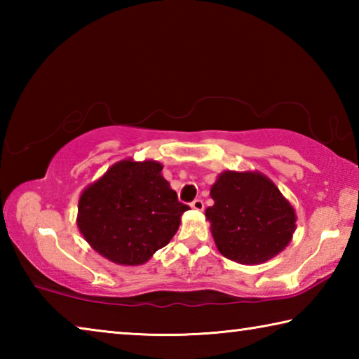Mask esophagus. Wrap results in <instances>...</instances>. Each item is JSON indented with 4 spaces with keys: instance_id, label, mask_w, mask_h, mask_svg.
Wrapping results in <instances>:
<instances>
[{
    "instance_id": "34e87169",
    "label": "esophagus",
    "mask_w": 359,
    "mask_h": 359,
    "mask_svg": "<svg viewBox=\"0 0 359 359\" xmlns=\"http://www.w3.org/2000/svg\"><path fill=\"white\" fill-rule=\"evenodd\" d=\"M191 208H193L194 210H203V209H204L203 199H194V201L191 203Z\"/></svg>"
}]
</instances>
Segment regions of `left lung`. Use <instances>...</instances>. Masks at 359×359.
Returning <instances> with one entry per match:
<instances>
[{
  "instance_id": "obj_1",
  "label": "left lung",
  "mask_w": 359,
  "mask_h": 359,
  "mask_svg": "<svg viewBox=\"0 0 359 359\" xmlns=\"http://www.w3.org/2000/svg\"><path fill=\"white\" fill-rule=\"evenodd\" d=\"M205 209L215 245L241 264H261L290 244L296 214L274 182L261 172L224 171L210 188Z\"/></svg>"
}]
</instances>
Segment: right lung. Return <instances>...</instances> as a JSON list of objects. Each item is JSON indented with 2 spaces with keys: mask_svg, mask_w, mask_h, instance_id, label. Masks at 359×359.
<instances>
[{
  "mask_svg": "<svg viewBox=\"0 0 359 359\" xmlns=\"http://www.w3.org/2000/svg\"><path fill=\"white\" fill-rule=\"evenodd\" d=\"M161 163L121 160L79 198L77 226L101 257L115 264L139 266L169 244L180 217L179 203Z\"/></svg>",
  "mask_w": 359,
  "mask_h": 359,
  "instance_id": "1",
  "label": "right lung"
}]
</instances>
